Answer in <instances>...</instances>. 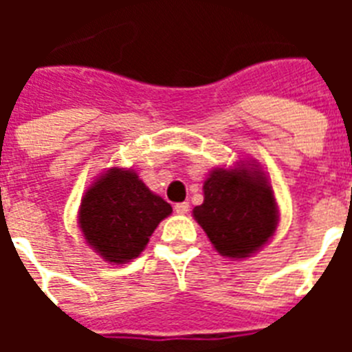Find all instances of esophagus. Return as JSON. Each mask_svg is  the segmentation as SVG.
<instances>
[{
  "mask_svg": "<svg viewBox=\"0 0 352 352\" xmlns=\"http://www.w3.org/2000/svg\"><path fill=\"white\" fill-rule=\"evenodd\" d=\"M188 210H190V203H186V201H184V203H177L175 204V212L179 215L188 214Z\"/></svg>",
  "mask_w": 352,
  "mask_h": 352,
  "instance_id": "esophagus-1",
  "label": "esophagus"
}]
</instances>
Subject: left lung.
I'll use <instances>...</instances> for the list:
<instances>
[{"instance_id": "left-lung-1", "label": "left lung", "mask_w": 352, "mask_h": 352, "mask_svg": "<svg viewBox=\"0 0 352 352\" xmlns=\"http://www.w3.org/2000/svg\"><path fill=\"white\" fill-rule=\"evenodd\" d=\"M204 203L193 217L221 256L248 257L276 232L278 206L259 171L215 170L204 181Z\"/></svg>"}]
</instances>
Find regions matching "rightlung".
<instances>
[{
  "mask_svg": "<svg viewBox=\"0 0 352 352\" xmlns=\"http://www.w3.org/2000/svg\"><path fill=\"white\" fill-rule=\"evenodd\" d=\"M170 214V204L149 192L137 173L113 168L85 192L78 223L85 241L106 261L122 265L146 248Z\"/></svg>",
  "mask_w": 352,
  "mask_h": 352,
  "instance_id": "add662e5",
  "label": "right lung"
}]
</instances>
